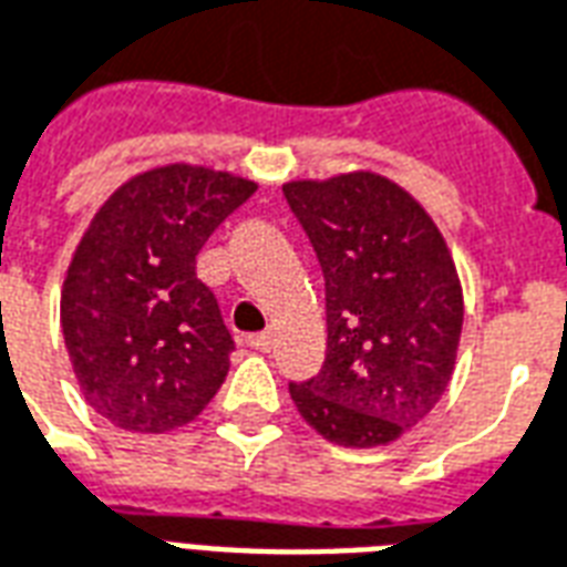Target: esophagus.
Wrapping results in <instances>:
<instances>
[{"mask_svg": "<svg viewBox=\"0 0 567 567\" xmlns=\"http://www.w3.org/2000/svg\"><path fill=\"white\" fill-rule=\"evenodd\" d=\"M272 340H276V333H272V331L248 333V337H246V346H251V349H258V352H270V349H272Z\"/></svg>", "mask_w": 567, "mask_h": 567, "instance_id": "34e87169", "label": "esophagus"}]
</instances>
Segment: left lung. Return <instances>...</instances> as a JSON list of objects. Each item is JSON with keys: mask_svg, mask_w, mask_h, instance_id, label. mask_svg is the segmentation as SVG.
Listing matches in <instances>:
<instances>
[{"mask_svg": "<svg viewBox=\"0 0 567 567\" xmlns=\"http://www.w3.org/2000/svg\"><path fill=\"white\" fill-rule=\"evenodd\" d=\"M324 276L328 355L291 382L297 413L340 446H385L434 410L455 368L464 300L437 224L377 173L288 182Z\"/></svg>", "mask_w": 567, "mask_h": 567, "instance_id": "1", "label": "left lung"}]
</instances>
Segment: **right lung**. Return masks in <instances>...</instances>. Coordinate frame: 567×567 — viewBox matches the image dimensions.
I'll use <instances>...</instances> for the list:
<instances>
[{
  "label": "right lung",
  "mask_w": 567,
  "mask_h": 567,
  "mask_svg": "<svg viewBox=\"0 0 567 567\" xmlns=\"http://www.w3.org/2000/svg\"><path fill=\"white\" fill-rule=\"evenodd\" d=\"M255 182L169 163L130 178L93 215L69 264L60 324L87 404L112 425L163 434L206 410L234 337L197 279V255Z\"/></svg>",
  "instance_id": "obj_1"
}]
</instances>
